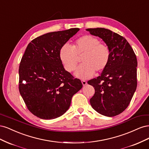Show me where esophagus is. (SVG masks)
<instances>
[{"label":"esophagus","mask_w":149,"mask_h":149,"mask_svg":"<svg viewBox=\"0 0 149 149\" xmlns=\"http://www.w3.org/2000/svg\"><path fill=\"white\" fill-rule=\"evenodd\" d=\"M81 83H82V84H83V85L84 86H86V85L87 84V82L86 81H84V80H82Z\"/></svg>","instance_id":"1"}]
</instances>
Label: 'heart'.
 Returning a JSON list of instances; mask_svg holds the SVG:
<instances>
[{"mask_svg":"<svg viewBox=\"0 0 149 149\" xmlns=\"http://www.w3.org/2000/svg\"><path fill=\"white\" fill-rule=\"evenodd\" d=\"M60 60L65 69L68 72L75 70L78 57H81V65L75 72V76L81 79H87L94 71L100 73L109 64L111 51L106 44L101 43L97 38L91 35H84L74 42L72 47L64 44L59 51Z\"/></svg>","mask_w":149,"mask_h":149,"instance_id":"obj_1","label":"heart"}]
</instances>
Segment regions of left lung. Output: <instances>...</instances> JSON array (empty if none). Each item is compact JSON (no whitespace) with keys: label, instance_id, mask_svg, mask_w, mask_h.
I'll list each match as a JSON object with an SVG mask.
<instances>
[{"label":"left lung","instance_id":"1","mask_svg":"<svg viewBox=\"0 0 149 149\" xmlns=\"http://www.w3.org/2000/svg\"><path fill=\"white\" fill-rule=\"evenodd\" d=\"M86 30L102 39L111 51L109 63L101 76L88 81L95 89L90 104L98 113L113 117L127 107L136 90V54L125 38L110 30L96 28Z\"/></svg>","mask_w":149,"mask_h":149}]
</instances>
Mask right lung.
Returning <instances> with one entry per match:
<instances>
[{
  "label": "right lung",
  "mask_w": 149,
  "mask_h": 149,
  "mask_svg": "<svg viewBox=\"0 0 149 149\" xmlns=\"http://www.w3.org/2000/svg\"><path fill=\"white\" fill-rule=\"evenodd\" d=\"M78 28L49 32L33 39L19 66V91L33 115L42 119L58 118L69 109L71 98L82 88L79 79L66 71L60 60V48Z\"/></svg>",
  "instance_id": "right-lung-1"
}]
</instances>
